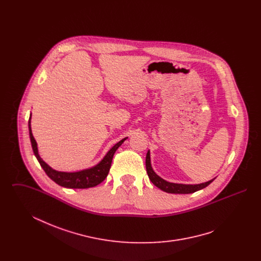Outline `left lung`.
Here are the masks:
<instances>
[{
  "instance_id": "left-lung-1",
  "label": "left lung",
  "mask_w": 261,
  "mask_h": 261,
  "mask_svg": "<svg viewBox=\"0 0 261 261\" xmlns=\"http://www.w3.org/2000/svg\"><path fill=\"white\" fill-rule=\"evenodd\" d=\"M146 169H147V173H148L151 183L154 186L160 188L163 192L170 193V194H192V193H195L197 191H199V190L208 186L211 182L215 179V178H213L207 182L200 183V184H180V183L168 182L153 171V169L151 167V163H150L149 149L148 150L147 156H146Z\"/></svg>"
}]
</instances>
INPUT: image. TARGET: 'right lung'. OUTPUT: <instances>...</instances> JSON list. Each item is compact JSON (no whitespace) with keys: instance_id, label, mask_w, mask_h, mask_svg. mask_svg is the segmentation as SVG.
I'll use <instances>...</instances> for the list:
<instances>
[{"instance_id":"obj_1","label":"right lung","mask_w":261,"mask_h":261,"mask_svg":"<svg viewBox=\"0 0 261 261\" xmlns=\"http://www.w3.org/2000/svg\"><path fill=\"white\" fill-rule=\"evenodd\" d=\"M31 116L32 113H30L29 120H28V129H29V137L33 152L40 163L41 167L44 169L46 174L50 177V179L56 182L58 185L68 188V189H87L92 187L97 186L99 183H101L108 176L111 165H112V158L116 149H118L128 138L120 140L118 143H116L112 149H110L106 155L102 158V160L97 163L96 165L89 167L83 170L74 171V172H66V171H59L54 168H51L49 164L42 160V158L39 154L38 145L36 140L34 139L32 130H31Z\"/></svg>"}]
</instances>
